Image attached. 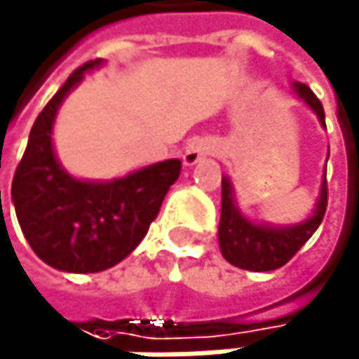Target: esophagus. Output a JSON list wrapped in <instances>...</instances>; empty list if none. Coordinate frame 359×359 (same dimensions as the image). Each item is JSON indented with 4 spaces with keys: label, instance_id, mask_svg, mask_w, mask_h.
Returning a JSON list of instances; mask_svg holds the SVG:
<instances>
[{
    "label": "esophagus",
    "instance_id": "esophagus-1",
    "mask_svg": "<svg viewBox=\"0 0 359 359\" xmlns=\"http://www.w3.org/2000/svg\"><path fill=\"white\" fill-rule=\"evenodd\" d=\"M215 151V147H212V142H208V140H194V142H189V147L185 149V153H183V163L185 165H196L200 159H204L206 155H210Z\"/></svg>",
    "mask_w": 359,
    "mask_h": 359
}]
</instances>
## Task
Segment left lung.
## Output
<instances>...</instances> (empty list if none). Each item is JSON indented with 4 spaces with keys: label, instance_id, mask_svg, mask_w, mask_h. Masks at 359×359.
<instances>
[{
    "label": "left lung",
    "instance_id": "left-lung-1",
    "mask_svg": "<svg viewBox=\"0 0 359 359\" xmlns=\"http://www.w3.org/2000/svg\"><path fill=\"white\" fill-rule=\"evenodd\" d=\"M294 91L309 104V108L317 114L319 123L325 127L323 106L317 95L302 83H294ZM327 206V183L325 176L321 181L319 198L315 210L309 219L296 225H266L249 221L234 202V189L229 178H221V221H219V247L223 257L243 270L268 272L285 266L315 234V229L323 221Z\"/></svg>",
    "mask_w": 359,
    "mask_h": 359
}]
</instances>
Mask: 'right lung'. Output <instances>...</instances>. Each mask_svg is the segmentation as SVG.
Masks as SVG:
<instances>
[{
    "label": "right lung",
    "mask_w": 359,
    "mask_h": 359,
    "mask_svg": "<svg viewBox=\"0 0 359 359\" xmlns=\"http://www.w3.org/2000/svg\"><path fill=\"white\" fill-rule=\"evenodd\" d=\"M100 59L76 69L38 114L12 178V202L34 253L63 272H102L130 255L147 236L161 202L181 174L165 159L114 181H81L55 157L53 123L65 95Z\"/></svg>",
    "instance_id": "obj_1"
}]
</instances>
